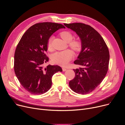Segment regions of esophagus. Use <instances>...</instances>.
Masks as SVG:
<instances>
[{
    "label": "esophagus",
    "mask_w": 125,
    "mask_h": 125,
    "mask_svg": "<svg viewBox=\"0 0 125 125\" xmlns=\"http://www.w3.org/2000/svg\"><path fill=\"white\" fill-rule=\"evenodd\" d=\"M66 70H67L66 68H62V70H63V71H66Z\"/></svg>",
    "instance_id": "1"
}]
</instances>
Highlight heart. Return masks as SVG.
<instances>
[{"mask_svg": "<svg viewBox=\"0 0 125 125\" xmlns=\"http://www.w3.org/2000/svg\"><path fill=\"white\" fill-rule=\"evenodd\" d=\"M60 35L64 41L68 42L70 48L76 52L81 51L83 48V42L79 39H73V34L69 31H63L60 33ZM52 37H50L48 41V49H52ZM73 56V52L70 50L56 52L52 57V60L53 63L61 66H66Z\"/></svg>", "mask_w": 125, "mask_h": 125, "instance_id": "heart-1", "label": "heart"}]
</instances>
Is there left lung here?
I'll list each match as a JSON object with an SVG mask.
<instances>
[{"label":"left lung","instance_id":"obj_1","mask_svg":"<svg viewBox=\"0 0 125 125\" xmlns=\"http://www.w3.org/2000/svg\"><path fill=\"white\" fill-rule=\"evenodd\" d=\"M75 31L83 42V48L74 63L81 67L73 70L75 77L69 83L74 92L87 94L102 82L108 70L109 52L101 35L89 25L81 23L64 24Z\"/></svg>","mask_w":125,"mask_h":125}]
</instances>
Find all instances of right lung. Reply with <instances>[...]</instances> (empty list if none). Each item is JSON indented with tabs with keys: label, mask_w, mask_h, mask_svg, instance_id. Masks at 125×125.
<instances>
[{
	"label": "right lung",
	"mask_w": 125,
	"mask_h": 125,
	"mask_svg": "<svg viewBox=\"0 0 125 125\" xmlns=\"http://www.w3.org/2000/svg\"><path fill=\"white\" fill-rule=\"evenodd\" d=\"M65 28L56 23H36L25 32L19 41L15 52V73L20 83L31 94L47 92L52 86V75L62 71L58 65H49L45 68L42 65L49 61L45 54L49 38L58 29Z\"/></svg>",
	"instance_id": "add662e5"
}]
</instances>
